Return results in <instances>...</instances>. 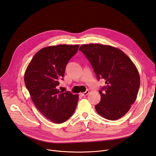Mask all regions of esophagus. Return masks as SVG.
<instances>
[{
  "mask_svg": "<svg viewBox=\"0 0 156 156\" xmlns=\"http://www.w3.org/2000/svg\"><path fill=\"white\" fill-rule=\"evenodd\" d=\"M88 93H89V91H88V90H87L86 92H83V93H81V95L82 96H86L88 95Z\"/></svg>",
  "mask_w": 156,
  "mask_h": 156,
  "instance_id": "1",
  "label": "esophagus"
}]
</instances>
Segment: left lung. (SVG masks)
Returning <instances> with one entry per match:
<instances>
[{
	"mask_svg": "<svg viewBox=\"0 0 156 156\" xmlns=\"http://www.w3.org/2000/svg\"><path fill=\"white\" fill-rule=\"evenodd\" d=\"M98 80L105 85L99 90L100 102L95 106L99 115L116 120L124 116L133 104L140 87V76L135 64L123 51L101 44L82 45Z\"/></svg>",
	"mask_w": 156,
	"mask_h": 156,
	"instance_id": "left-lung-1",
	"label": "left lung"
}]
</instances>
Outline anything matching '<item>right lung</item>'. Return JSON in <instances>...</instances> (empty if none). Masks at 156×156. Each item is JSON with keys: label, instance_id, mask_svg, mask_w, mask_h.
I'll use <instances>...</instances> for the list:
<instances>
[{"label": "right lung", "instance_id": "obj_1", "mask_svg": "<svg viewBox=\"0 0 156 156\" xmlns=\"http://www.w3.org/2000/svg\"><path fill=\"white\" fill-rule=\"evenodd\" d=\"M79 45H58L40 49L25 73V84L33 103L47 119L61 124L72 116L79 100L77 94L60 92L56 87L63 80L66 67Z\"/></svg>", "mask_w": 156, "mask_h": 156}]
</instances>
